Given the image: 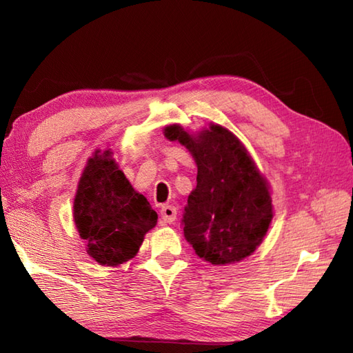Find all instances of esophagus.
Wrapping results in <instances>:
<instances>
[{"instance_id": "obj_1", "label": "esophagus", "mask_w": 353, "mask_h": 353, "mask_svg": "<svg viewBox=\"0 0 353 353\" xmlns=\"http://www.w3.org/2000/svg\"><path fill=\"white\" fill-rule=\"evenodd\" d=\"M161 216H162V221L167 223V224H172L176 221V216H177V211L174 206L171 205H163L161 208Z\"/></svg>"}]
</instances>
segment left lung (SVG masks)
Returning a JSON list of instances; mask_svg holds the SVG:
<instances>
[{
    "label": "left lung",
    "mask_w": 353,
    "mask_h": 353,
    "mask_svg": "<svg viewBox=\"0 0 353 353\" xmlns=\"http://www.w3.org/2000/svg\"><path fill=\"white\" fill-rule=\"evenodd\" d=\"M163 133L188 148L197 163V186L182 219L186 241L212 265L249 256L267 234L273 205L265 177L243 142L219 124L196 137L179 124Z\"/></svg>",
    "instance_id": "obj_1"
}]
</instances>
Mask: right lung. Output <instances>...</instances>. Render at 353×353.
<instances>
[{
	"instance_id": "1",
	"label": "right lung",
	"mask_w": 353,
	"mask_h": 353,
	"mask_svg": "<svg viewBox=\"0 0 353 353\" xmlns=\"http://www.w3.org/2000/svg\"><path fill=\"white\" fill-rule=\"evenodd\" d=\"M74 223L89 256L100 265L117 267L138 253L157 214L118 170L110 150H97L80 177Z\"/></svg>"
}]
</instances>
